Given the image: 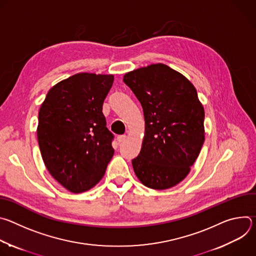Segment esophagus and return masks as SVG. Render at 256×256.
I'll return each instance as SVG.
<instances>
[{
	"mask_svg": "<svg viewBox=\"0 0 256 256\" xmlns=\"http://www.w3.org/2000/svg\"><path fill=\"white\" fill-rule=\"evenodd\" d=\"M126 140V134H122V136H118V142H124Z\"/></svg>",
	"mask_w": 256,
	"mask_h": 256,
	"instance_id": "34e87169",
	"label": "esophagus"
}]
</instances>
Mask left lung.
I'll return each instance as SVG.
<instances>
[{
	"instance_id": "obj_1",
	"label": "left lung",
	"mask_w": 256,
	"mask_h": 256,
	"mask_svg": "<svg viewBox=\"0 0 256 256\" xmlns=\"http://www.w3.org/2000/svg\"><path fill=\"white\" fill-rule=\"evenodd\" d=\"M124 82L140 102L144 118L134 171L144 186L171 188L188 176L204 142V109L196 89L164 64L128 72Z\"/></svg>"
}]
</instances>
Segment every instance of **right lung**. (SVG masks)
<instances>
[{"label":"right lung","mask_w":256,"mask_h":256,"mask_svg":"<svg viewBox=\"0 0 256 256\" xmlns=\"http://www.w3.org/2000/svg\"><path fill=\"white\" fill-rule=\"evenodd\" d=\"M114 75L79 72L56 84L38 114V140L50 175L68 192H84L103 177L114 149L102 105Z\"/></svg>","instance_id":"1"}]
</instances>
